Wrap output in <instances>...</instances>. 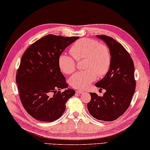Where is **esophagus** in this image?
Instances as JSON below:
<instances>
[{
  "label": "esophagus",
  "instance_id": "esophagus-1",
  "mask_svg": "<svg viewBox=\"0 0 150 150\" xmlns=\"http://www.w3.org/2000/svg\"><path fill=\"white\" fill-rule=\"evenodd\" d=\"M76 92L77 93H83V91L82 90H77Z\"/></svg>",
  "mask_w": 150,
  "mask_h": 150
}]
</instances>
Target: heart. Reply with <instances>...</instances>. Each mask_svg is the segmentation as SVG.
<instances>
[{"label": "heart", "instance_id": "1", "mask_svg": "<svg viewBox=\"0 0 150 150\" xmlns=\"http://www.w3.org/2000/svg\"><path fill=\"white\" fill-rule=\"evenodd\" d=\"M72 56L62 53L59 57V65L65 74H70L76 70L75 59H85L84 71L75 73L70 78L73 88L83 90L95 81L97 76L102 77L110 68L111 56L108 47L91 39L85 38L76 41L70 48Z\"/></svg>", "mask_w": 150, "mask_h": 150}]
</instances>
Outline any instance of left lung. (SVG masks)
Returning <instances> with one entry per match:
<instances>
[{
    "label": "left lung",
    "mask_w": 150,
    "mask_h": 150,
    "mask_svg": "<svg viewBox=\"0 0 150 150\" xmlns=\"http://www.w3.org/2000/svg\"><path fill=\"white\" fill-rule=\"evenodd\" d=\"M109 47L111 56L109 70L103 78L96 83V87L105 90L103 96L90 93L88 109L93 118L112 121L127 111L134 93V66L132 58L121 44L111 37L101 35Z\"/></svg>",
    "instance_id": "left-lung-1"
}]
</instances>
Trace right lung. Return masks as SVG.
<instances>
[{
    "label": "right lung",
    "instance_id": "add662e5",
    "mask_svg": "<svg viewBox=\"0 0 150 150\" xmlns=\"http://www.w3.org/2000/svg\"><path fill=\"white\" fill-rule=\"evenodd\" d=\"M79 37L47 35L28 47L16 74L20 100L34 119L52 122L62 116L66 103L75 94L67 88L60 72L59 57ZM65 90L61 93L59 90Z\"/></svg>",
    "mask_w": 150,
    "mask_h": 150
}]
</instances>
